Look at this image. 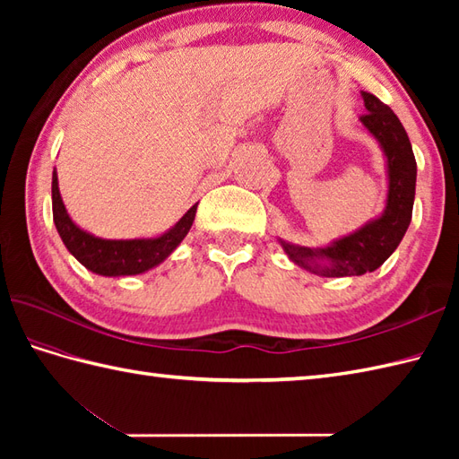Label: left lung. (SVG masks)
Here are the masks:
<instances>
[{
  "instance_id": "1",
  "label": "left lung",
  "mask_w": 459,
  "mask_h": 459,
  "mask_svg": "<svg viewBox=\"0 0 459 459\" xmlns=\"http://www.w3.org/2000/svg\"><path fill=\"white\" fill-rule=\"evenodd\" d=\"M367 112L360 116L365 128L380 142L388 165V197L383 217L339 238L325 248L294 247L281 242L298 266L325 278L360 276L377 270L401 245L412 219L416 191V160L404 126L375 94L363 92Z\"/></svg>"
}]
</instances>
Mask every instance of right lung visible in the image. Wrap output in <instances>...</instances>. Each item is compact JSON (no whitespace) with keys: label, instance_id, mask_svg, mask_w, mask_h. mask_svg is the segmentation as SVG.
Instances as JSON below:
<instances>
[{"label":"right lung","instance_id":"add662e5","mask_svg":"<svg viewBox=\"0 0 459 459\" xmlns=\"http://www.w3.org/2000/svg\"><path fill=\"white\" fill-rule=\"evenodd\" d=\"M195 212H197V204H193L171 230L158 238H96L76 227L66 214L61 193H58L56 171L53 173V221L58 235H61L68 252L84 268L100 276H134L158 266L187 235L195 221Z\"/></svg>","mask_w":459,"mask_h":459}]
</instances>
